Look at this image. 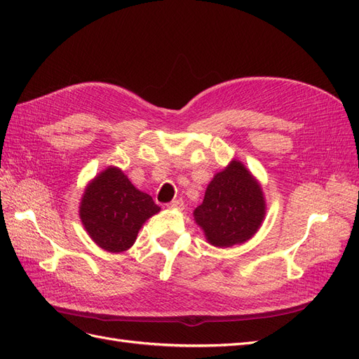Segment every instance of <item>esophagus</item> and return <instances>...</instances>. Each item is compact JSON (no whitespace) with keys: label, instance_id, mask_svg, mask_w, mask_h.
<instances>
[{"label":"esophagus","instance_id":"esophagus-1","mask_svg":"<svg viewBox=\"0 0 359 359\" xmlns=\"http://www.w3.org/2000/svg\"><path fill=\"white\" fill-rule=\"evenodd\" d=\"M169 206H170V208H173V210H182L184 208V202H182V199H175V201H172L169 203Z\"/></svg>","mask_w":359,"mask_h":359}]
</instances>
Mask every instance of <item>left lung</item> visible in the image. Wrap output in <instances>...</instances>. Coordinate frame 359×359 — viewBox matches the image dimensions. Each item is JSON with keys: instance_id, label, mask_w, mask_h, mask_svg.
Returning a JSON list of instances; mask_svg holds the SVG:
<instances>
[{"instance_id": "8db88e82", "label": "left lung", "mask_w": 359, "mask_h": 359, "mask_svg": "<svg viewBox=\"0 0 359 359\" xmlns=\"http://www.w3.org/2000/svg\"><path fill=\"white\" fill-rule=\"evenodd\" d=\"M194 220L215 247H232L252 238L265 217L262 189L243 163L219 172L194 210Z\"/></svg>"}]
</instances>
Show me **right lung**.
<instances>
[{
    "mask_svg": "<svg viewBox=\"0 0 359 359\" xmlns=\"http://www.w3.org/2000/svg\"><path fill=\"white\" fill-rule=\"evenodd\" d=\"M158 211L153 198L139 191L116 168L102 172L86 187L81 202V220L86 232L111 253L132 247L140 227Z\"/></svg>",
    "mask_w": 359,
    "mask_h": 359,
    "instance_id": "add662e5",
    "label": "right lung"
}]
</instances>
